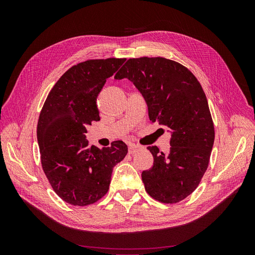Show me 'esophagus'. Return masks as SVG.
I'll use <instances>...</instances> for the list:
<instances>
[{"instance_id":"obj_1","label":"esophagus","mask_w":255,"mask_h":255,"mask_svg":"<svg viewBox=\"0 0 255 255\" xmlns=\"http://www.w3.org/2000/svg\"><path fill=\"white\" fill-rule=\"evenodd\" d=\"M137 148H139V145H137L135 143H129L128 144V153L129 154H133Z\"/></svg>"}]
</instances>
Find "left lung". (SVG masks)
I'll return each mask as SVG.
<instances>
[{"instance_id": "1", "label": "left lung", "mask_w": 255, "mask_h": 255, "mask_svg": "<svg viewBox=\"0 0 255 255\" xmlns=\"http://www.w3.org/2000/svg\"><path fill=\"white\" fill-rule=\"evenodd\" d=\"M125 78L141 92L150 120L171 133L167 153L148 146L154 161L141 173L145 191L161 203L180 202L201 182L214 144V122L203 88L186 67L164 57L128 59L115 75L116 80Z\"/></svg>"}]
</instances>
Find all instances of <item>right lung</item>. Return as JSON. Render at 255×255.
Listing matches in <instances>:
<instances>
[{
  "label": "right lung",
  "instance_id": "obj_1",
  "mask_svg": "<svg viewBox=\"0 0 255 255\" xmlns=\"http://www.w3.org/2000/svg\"><path fill=\"white\" fill-rule=\"evenodd\" d=\"M125 61L88 59L72 66L54 85L40 112L37 139L41 166L53 190L69 204L86 206L103 198L113 168L128 153L121 140L100 149L85 136L87 126L100 120L99 94Z\"/></svg>",
  "mask_w": 255,
  "mask_h": 255
}]
</instances>
